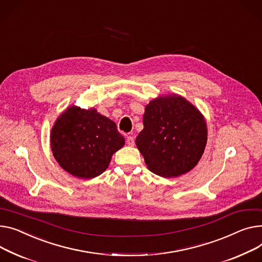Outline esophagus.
Masks as SVG:
<instances>
[{"mask_svg": "<svg viewBox=\"0 0 262 262\" xmlns=\"http://www.w3.org/2000/svg\"><path fill=\"white\" fill-rule=\"evenodd\" d=\"M126 143H127L129 146H134V145H135V139H134V137L128 136L127 139H126Z\"/></svg>", "mask_w": 262, "mask_h": 262, "instance_id": "1", "label": "esophagus"}]
</instances>
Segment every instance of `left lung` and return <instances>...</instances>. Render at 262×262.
<instances>
[{
  "mask_svg": "<svg viewBox=\"0 0 262 262\" xmlns=\"http://www.w3.org/2000/svg\"><path fill=\"white\" fill-rule=\"evenodd\" d=\"M143 125L136 144L151 172L178 177L199 162L207 140L206 123L184 98L171 95L150 101Z\"/></svg>",
  "mask_w": 262,
  "mask_h": 262,
  "instance_id": "obj_1",
  "label": "left lung"
}]
</instances>
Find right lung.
Returning <instances> with one entry per match:
<instances>
[{
    "label": "right lung",
    "mask_w": 262,
    "mask_h": 262,
    "mask_svg": "<svg viewBox=\"0 0 262 262\" xmlns=\"http://www.w3.org/2000/svg\"><path fill=\"white\" fill-rule=\"evenodd\" d=\"M125 140L114 121L78 106L67 108L51 129L50 146L57 162L82 179L95 178L105 170L115 151Z\"/></svg>",
    "instance_id": "right-lung-1"
}]
</instances>
